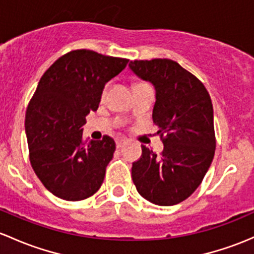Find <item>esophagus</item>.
<instances>
[{
	"instance_id": "1",
	"label": "esophagus",
	"mask_w": 254,
	"mask_h": 254,
	"mask_svg": "<svg viewBox=\"0 0 254 254\" xmlns=\"http://www.w3.org/2000/svg\"><path fill=\"white\" fill-rule=\"evenodd\" d=\"M125 142H127V140H125V138H122V137L117 138V140H116V145H117V148H120V147H123V145H124Z\"/></svg>"
}]
</instances>
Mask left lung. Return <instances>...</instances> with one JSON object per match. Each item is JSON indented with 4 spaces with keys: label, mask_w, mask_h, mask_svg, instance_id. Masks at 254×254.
<instances>
[{
    "label": "left lung",
    "mask_w": 254,
    "mask_h": 254,
    "mask_svg": "<svg viewBox=\"0 0 254 254\" xmlns=\"http://www.w3.org/2000/svg\"><path fill=\"white\" fill-rule=\"evenodd\" d=\"M130 68L156 87L153 124L164 148L157 154L145 146L132 163L136 190L157 205L185 201L201 185L215 152L214 119L204 85L167 58L134 61Z\"/></svg>",
    "instance_id": "8db88e82"
}]
</instances>
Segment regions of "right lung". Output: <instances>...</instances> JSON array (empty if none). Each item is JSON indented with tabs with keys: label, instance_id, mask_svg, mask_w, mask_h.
I'll list each match as a JSON object with an SVG mask.
<instances>
[{
	"label": "right lung",
	"instance_id": "obj_1",
	"mask_svg": "<svg viewBox=\"0 0 254 254\" xmlns=\"http://www.w3.org/2000/svg\"><path fill=\"white\" fill-rule=\"evenodd\" d=\"M127 58L74 50L58 58L40 79L25 113L29 159L42 185L65 201L98 191L116 142L108 135L87 142L82 125L97 111L106 82L127 66Z\"/></svg>",
	"mask_w": 254,
	"mask_h": 254
}]
</instances>
